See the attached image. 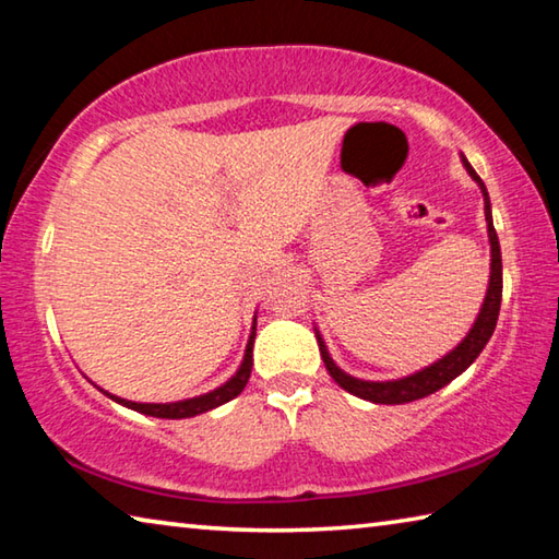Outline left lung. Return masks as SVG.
Here are the masks:
<instances>
[{
    "label": "left lung",
    "mask_w": 559,
    "mask_h": 559,
    "mask_svg": "<svg viewBox=\"0 0 559 559\" xmlns=\"http://www.w3.org/2000/svg\"><path fill=\"white\" fill-rule=\"evenodd\" d=\"M461 163L466 167V173L471 175L473 182L480 187V194H484V210H486V224H488V243H490V276H488V290L484 298V306H480L476 320H473L471 330L466 337L451 349V353L443 355L437 362H431L424 370L400 377V380H384V382H372V380H359V377L347 374L345 370H340L335 365V359L330 357L328 345L320 330L316 328V337H318V347L320 355H323V362L328 367V372L333 380L343 386L345 392L359 396V400L374 402V404H406L414 400H421V396H429L433 392H439L441 386H447L451 380H456L461 372H466L480 353H484L486 343L493 335L496 323H498V313H500V298H503V261H500V243H498V234L493 226V214H490V197L488 189L484 185V179L476 175V169L471 167L466 155L461 153Z\"/></svg>",
    "instance_id": "1"
}]
</instances>
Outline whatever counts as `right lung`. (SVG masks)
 Returning <instances> with one entry per match:
<instances>
[{
  "mask_svg": "<svg viewBox=\"0 0 559 559\" xmlns=\"http://www.w3.org/2000/svg\"><path fill=\"white\" fill-rule=\"evenodd\" d=\"M253 340H257V316H253V325H251V335H249V343H246V353L243 359L239 365V370L231 377V380H226L222 386H216V390L200 394V396H192V400H182V402H165V404H143V402H130V400H122V396L110 394L106 390H98L110 396L112 402H118L122 406H128L132 412H140V414H147V416H157V419H189V416H197V414H204L210 409H216V406H222L226 402H231L234 396H239L243 392L246 382H249L251 377V367H253Z\"/></svg>",
  "mask_w": 559,
  "mask_h": 559,
  "instance_id": "1",
  "label": "right lung"
}]
</instances>
